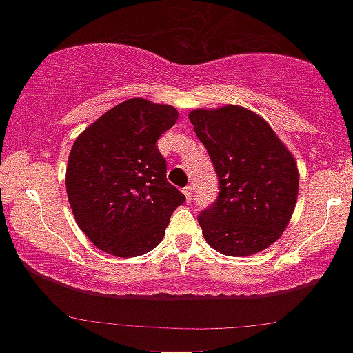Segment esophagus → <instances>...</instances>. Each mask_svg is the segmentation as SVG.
<instances>
[{"mask_svg":"<svg viewBox=\"0 0 353 353\" xmlns=\"http://www.w3.org/2000/svg\"><path fill=\"white\" fill-rule=\"evenodd\" d=\"M183 193H185L187 201H190L192 196H193V187L192 185H187L185 188H183Z\"/></svg>","mask_w":353,"mask_h":353,"instance_id":"34e87169","label":"esophagus"}]
</instances>
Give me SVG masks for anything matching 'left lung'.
I'll return each mask as SVG.
<instances>
[{"instance_id":"obj_1","label":"left lung","mask_w":353,"mask_h":353,"mask_svg":"<svg viewBox=\"0 0 353 353\" xmlns=\"http://www.w3.org/2000/svg\"><path fill=\"white\" fill-rule=\"evenodd\" d=\"M188 120L219 176V196L198 216L206 243L233 257L267 250L296 208L299 171L292 153L245 107L196 108Z\"/></svg>"}]
</instances>
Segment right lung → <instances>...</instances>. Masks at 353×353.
I'll return each mask as SVG.
<instances>
[{
    "label": "right lung",
    "mask_w": 353,
    "mask_h": 353,
    "mask_svg": "<svg viewBox=\"0 0 353 353\" xmlns=\"http://www.w3.org/2000/svg\"><path fill=\"white\" fill-rule=\"evenodd\" d=\"M177 121L165 103L134 97L89 125L73 142L65 187L78 227L99 250L137 257L160 245L185 201L166 181L157 141Z\"/></svg>",
    "instance_id": "right-lung-1"
}]
</instances>
